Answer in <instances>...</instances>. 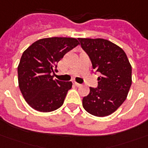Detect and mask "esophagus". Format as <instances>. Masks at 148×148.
Wrapping results in <instances>:
<instances>
[{
	"instance_id": "34e87169",
	"label": "esophagus",
	"mask_w": 148,
	"mask_h": 148,
	"mask_svg": "<svg viewBox=\"0 0 148 148\" xmlns=\"http://www.w3.org/2000/svg\"><path fill=\"white\" fill-rule=\"evenodd\" d=\"M73 84H74L76 87H80V86H82V84H79V83H77V82L75 81L73 82Z\"/></svg>"
}]
</instances>
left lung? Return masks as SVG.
Here are the masks:
<instances>
[{"mask_svg": "<svg viewBox=\"0 0 148 148\" xmlns=\"http://www.w3.org/2000/svg\"><path fill=\"white\" fill-rule=\"evenodd\" d=\"M89 56L93 69L101 73L98 87H90L83 99L87 112L96 117L110 115L127 98L132 84V66L126 53L116 44L103 38H78Z\"/></svg>", "mask_w": 148, "mask_h": 148, "instance_id": "1", "label": "left lung"}]
</instances>
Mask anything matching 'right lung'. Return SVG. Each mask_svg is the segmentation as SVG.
<instances>
[{
    "label": "right lung",
    "mask_w": 148,
    "mask_h": 148,
    "mask_svg": "<svg viewBox=\"0 0 148 148\" xmlns=\"http://www.w3.org/2000/svg\"><path fill=\"white\" fill-rule=\"evenodd\" d=\"M79 44L74 38H42L31 44L18 65L20 91L28 105L40 112H51L63 105L71 81L53 79L57 63Z\"/></svg>",
    "instance_id": "1"
}]
</instances>
